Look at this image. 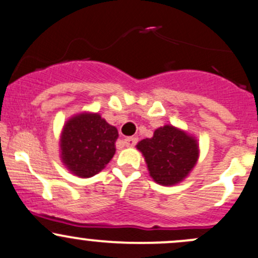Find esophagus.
Segmentation results:
<instances>
[{
	"label": "esophagus",
	"mask_w": 258,
	"mask_h": 258,
	"mask_svg": "<svg viewBox=\"0 0 258 258\" xmlns=\"http://www.w3.org/2000/svg\"><path fill=\"white\" fill-rule=\"evenodd\" d=\"M123 143L126 147H134L137 143V138L136 137H127L123 140Z\"/></svg>",
	"instance_id": "1"
}]
</instances>
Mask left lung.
<instances>
[{
	"label": "left lung",
	"mask_w": 258,
	"mask_h": 258,
	"mask_svg": "<svg viewBox=\"0 0 258 258\" xmlns=\"http://www.w3.org/2000/svg\"><path fill=\"white\" fill-rule=\"evenodd\" d=\"M136 147L142 153L151 177L161 186L182 182L200 158L197 138L172 124L158 127L152 138H144Z\"/></svg>",
	"instance_id": "8db88e82"
}]
</instances>
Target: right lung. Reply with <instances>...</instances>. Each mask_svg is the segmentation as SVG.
Here are the masks:
<instances>
[{"label":"right lung","mask_w":258,"mask_h":258,"mask_svg":"<svg viewBox=\"0 0 258 258\" xmlns=\"http://www.w3.org/2000/svg\"><path fill=\"white\" fill-rule=\"evenodd\" d=\"M117 128L98 112L73 115L62 127L60 158L67 170L87 179L97 175L114 157Z\"/></svg>","instance_id":"right-lung-1"}]
</instances>
